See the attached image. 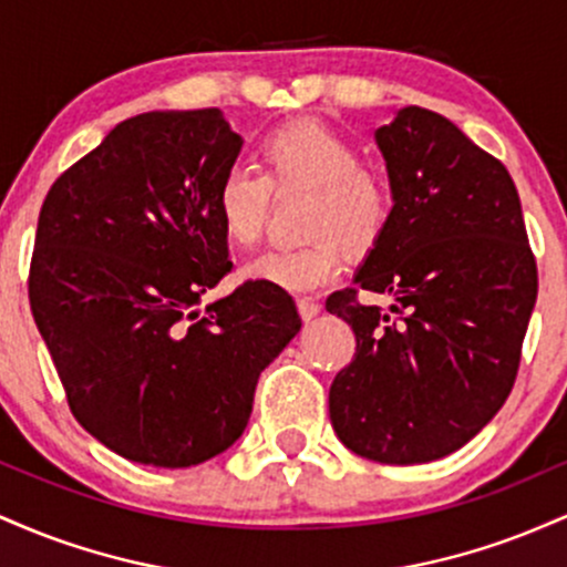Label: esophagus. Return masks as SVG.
I'll return each instance as SVG.
<instances>
[{
  "instance_id": "esophagus-1",
  "label": "esophagus",
  "mask_w": 567,
  "mask_h": 567,
  "mask_svg": "<svg viewBox=\"0 0 567 567\" xmlns=\"http://www.w3.org/2000/svg\"><path fill=\"white\" fill-rule=\"evenodd\" d=\"M296 303H298V315H301L306 322H309V320H315V317L320 315V311H322L320 301H315V298H298Z\"/></svg>"
}]
</instances>
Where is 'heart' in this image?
<instances>
[{
    "label": "heart",
    "instance_id": "heart-1",
    "mask_svg": "<svg viewBox=\"0 0 567 567\" xmlns=\"http://www.w3.org/2000/svg\"><path fill=\"white\" fill-rule=\"evenodd\" d=\"M264 173L231 167L216 186V218L224 237L250 247L261 237L269 194L309 192L303 234L309 245L269 250L243 266V279L269 282L288 292H309L341 269V243L368 252L381 239L392 213V194L379 173L362 167L360 148L320 122H292L261 141Z\"/></svg>",
    "mask_w": 567,
    "mask_h": 567
}]
</instances>
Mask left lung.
<instances>
[{
  "mask_svg": "<svg viewBox=\"0 0 567 567\" xmlns=\"http://www.w3.org/2000/svg\"><path fill=\"white\" fill-rule=\"evenodd\" d=\"M392 213L354 275L392 295V321L328 298L357 354L330 386V424L351 453L408 466L464 447L509 396L536 306V261L517 188L445 116L405 106L375 130Z\"/></svg>",
  "mask_w": 567,
  "mask_h": 567,
  "instance_id": "obj_1",
  "label": "left lung"
}]
</instances>
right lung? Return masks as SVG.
I'll return each mask as SVG.
<instances>
[{
    "label": "right lung",
    "mask_w": 567,
    "mask_h": 567,
    "mask_svg": "<svg viewBox=\"0 0 567 567\" xmlns=\"http://www.w3.org/2000/svg\"><path fill=\"white\" fill-rule=\"evenodd\" d=\"M243 143L218 109L130 116L39 213L31 315L74 419L135 464L184 470L229 451L258 375L301 330L269 282L199 309L231 266L213 197Z\"/></svg>",
    "instance_id": "right-lung-1"
}]
</instances>
